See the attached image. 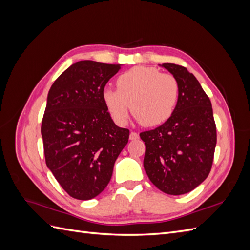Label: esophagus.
Returning a JSON list of instances; mask_svg holds the SVG:
<instances>
[{
	"label": "esophagus",
	"mask_w": 250,
	"mask_h": 250,
	"mask_svg": "<svg viewBox=\"0 0 250 250\" xmlns=\"http://www.w3.org/2000/svg\"><path fill=\"white\" fill-rule=\"evenodd\" d=\"M129 139L131 141H134V140H138L139 139V134L137 132H130V135H129Z\"/></svg>",
	"instance_id": "esophagus-1"
}]
</instances>
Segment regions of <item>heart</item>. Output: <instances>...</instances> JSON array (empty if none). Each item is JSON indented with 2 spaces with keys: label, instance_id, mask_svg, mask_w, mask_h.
<instances>
[{
  "label": "heart",
  "instance_id": "obj_1",
  "mask_svg": "<svg viewBox=\"0 0 250 250\" xmlns=\"http://www.w3.org/2000/svg\"><path fill=\"white\" fill-rule=\"evenodd\" d=\"M117 90L105 88L103 101L112 120L124 125L130 108L140 123L153 127L165 123L177 105L179 87L170 74H162L152 66H134L121 74Z\"/></svg>",
  "mask_w": 250,
  "mask_h": 250
}]
</instances>
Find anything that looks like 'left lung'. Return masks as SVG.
Here are the masks:
<instances>
[{
    "instance_id": "1",
    "label": "left lung",
    "mask_w": 250,
    "mask_h": 250,
    "mask_svg": "<svg viewBox=\"0 0 250 250\" xmlns=\"http://www.w3.org/2000/svg\"><path fill=\"white\" fill-rule=\"evenodd\" d=\"M177 80V105L169 120L140 133L145 142L144 168L157 188L169 195L191 192L211 169L217 143L209 98L185 66L163 63Z\"/></svg>"
}]
</instances>
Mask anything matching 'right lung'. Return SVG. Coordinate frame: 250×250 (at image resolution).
<instances>
[{
  "mask_svg": "<svg viewBox=\"0 0 250 250\" xmlns=\"http://www.w3.org/2000/svg\"><path fill=\"white\" fill-rule=\"evenodd\" d=\"M120 69V64L81 60L49 90L42 122L44 158L58 184L75 199H93L106 188L129 139L127 128L113 123L102 96Z\"/></svg>",
  "mask_w": 250,
  "mask_h": 250,
  "instance_id": "obj_1",
  "label": "right lung"
}]
</instances>
